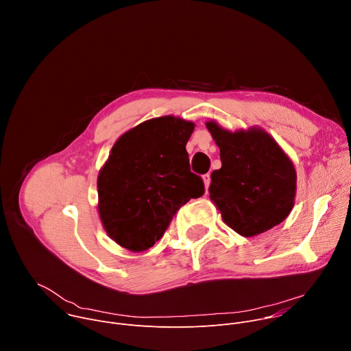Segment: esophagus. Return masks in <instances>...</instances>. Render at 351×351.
Masks as SVG:
<instances>
[{
  "mask_svg": "<svg viewBox=\"0 0 351 351\" xmlns=\"http://www.w3.org/2000/svg\"><path fill=\"white\" fill-rule=\"evenodd\" d=\"M210 182H211V179H210V175H204V176H203V183H204V187H206V189H208V186H210Z\"/></svg>",
  "mask_w": 351,
  "mask_h": 351,
  "instance_id": "1",
  "label": "esophagus"
}]
</instances>
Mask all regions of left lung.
Segmentation results:
<instances>
[{
    "mask_svg": "<svg viewBox=\"0 0 351 351\" xmlns=\"http://www.w3.org/2000/svg\"><path fill=\"white\" fill-rule=\"evenodd\" d=\"M206 126L221 153L208 191L222 221L243 237L283 222L294 207L297 173L278 141L260 126L232 132L214 119Z\"/></svg>",
    "mask_w": 351,
    "mask_h": 351,
    "instance_id": "obj_1",
    "label": "left lung"
}]
</instances>
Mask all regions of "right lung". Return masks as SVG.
<instances>
[{"label":"right lung","mask_w":351,"mask_h":351,"mask_svg":"<svg viewBox=\"0 0 351 351\" xmlns=\"http://www.w3.org/2000/svg\"><path fill=\"white\" fill-rule=\"evenodd\" d=\"M194 126L173 115L144 121L114 143L99 169V221L129 252L153 247L178 210L203 195V180L190 172L186 152Z\"/></svg>","instance_id":"obj_1"}]
</instances>
